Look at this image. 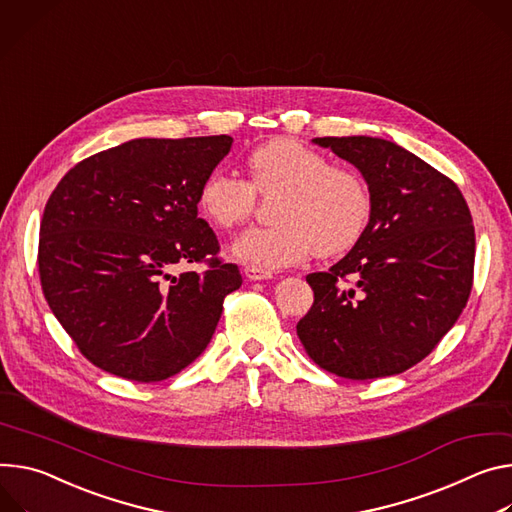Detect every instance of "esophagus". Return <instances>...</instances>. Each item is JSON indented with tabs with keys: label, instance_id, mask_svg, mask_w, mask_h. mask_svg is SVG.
I'll use <instances>...</instances> for the list:
<instances>
[{
	"label": "esophagus",
	"instance_id": "esophagus-1",
	"mask_svg": "<svg viewBox=\"0 0 512 512\" xmlns=\"http://www.w3.org/2000/svg\"><path fill=\"white\" fill-rule=\"evenodd\" d=\"M245 277H247L249 282H259V280H269V277H273V273L265 271V269H259V267L247 265L245 267Z\"/></svg>",
	"mask_w": 512,
	"mask_h": 512
}]
</instances>
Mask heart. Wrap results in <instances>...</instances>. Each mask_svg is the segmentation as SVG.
I'll use <instances>...</instances> for the list:
<instances>
[{"mask_svg": "<svg viewBox=\"0 0 512 512\" xmlns=\"http://www.w3.org/2000/svg\"><path fill=\"white\" fill-rule=\"evenodd\" d=\"M251 183L224 169L210 171L198 190L202 214L220 228L243 224L261 196L280 194L269 228H253L230 253L237 261L280 269L304 261L312 251L335 257L357 243L367 224L371 200L363 179L292 138H273L249 159Z\"/></svg>", "mask_w": 512, "mask_h": 512, "instance_id": "obj_1", "label": "heart"}]
</instances>
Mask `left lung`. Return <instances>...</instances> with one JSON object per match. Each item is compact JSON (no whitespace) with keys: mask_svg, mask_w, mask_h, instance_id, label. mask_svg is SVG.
<instances>
[{"mask_svg":"<svg viewBox=\"0 0 512 512\" xmlns=\"http://www.w3.org/2000/svg\"><path fill=\"white\" fill-rule=\"evenodd\" d=\"M312 143L357 167L371 210L353 249L329 271L306 277L314 304L298 322V337L314 363L341 378L402 374L466 308L476 255L470 208L449 177L386 138Z\"/></svg>","mask_w":512,"mask_h":512,"instance_id":"obj_1","label":"left lung"}]
</instances>
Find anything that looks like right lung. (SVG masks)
<instances>
[{"label":"right lung","mask_w":512,"mask_h":512,"mask_svg":"<svg viewBox=\"0 0 512 512\" xmlns=\"http://www.w3.org/2000/svg\"><path fill=\"white\" fill-rule=\"evenodd\" d=\"M232 138H134L77 163L44 206L38 271L46 302L79 351L132 382H161L210 343L237 265L198 218L204 177ZM209 259L204 274L177 262Z\"/></svg>","instance_id":"1"}]
</instances>
